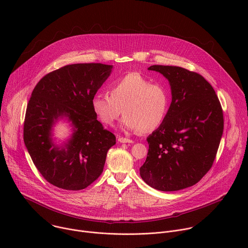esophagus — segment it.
<instances>
[{
    "label": "esophagus",
    "mask_w": 248,
    "mask_h": 248,
    "mask_svg": "<svg viewBox=\"0 0 248 248\" xmlns=\"http://www.w3.org/2000/svg\"><path fill=\"white\" fill-rule=\"evenodd\" d=\"M119 142L121 143H133V140L126 137H119Z\"/></svg>",
    "instance_id": "34e87169"
}]
</instances>
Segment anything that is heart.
I'll return each mask as SVG.
<instances>
[{
    "label": "heart",
    "mask_w": 248,
    "mask_h": 248,
    "mask_svg": "<svg viewBox=\"0 0 248 248\" xmlns=\"http://www.w3.org/2000/svg\"><path fill=\"white\" fill-rule=\"evenodd\" d=\"M170 97L168 89L138 73H129L114 80L109 95L97 93L92 97L91 107L98 120L111 125L124 115V128L149 133L159 128L169 113Z\"/></svg>",
    "instance_id": "heart-1"
}]
</instances>
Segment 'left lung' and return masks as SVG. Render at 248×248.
Masks as SVG:
<instances>
[{
    "instance_id": "obj_1",
    "label": "left lung",
    "mask_w": 248,
    "mask_h": 248,
    "mask_svg": "<svg viewBox=\"0 0 248 248\" xmlns=\"http://www.w3.org/2000/svg\"><path fill=\"white\" fill-rule=\"evenodd\" d=\"M170 82L171 103L163 124L147 137L140 175L161 191L197 184L216 158L224 130L222 106L212 85L199 74L172 65H151Z\"/></svg>"
}]
</instances>
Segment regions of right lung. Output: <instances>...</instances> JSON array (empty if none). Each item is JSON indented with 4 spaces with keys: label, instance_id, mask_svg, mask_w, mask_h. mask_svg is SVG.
<instances>
[{
    "label": "right lung",
    "instance_id": "obj_1",
    "mask_svg": "<svg viewBox=\"0 0 248 248\" xmlns=\"http://www.w3.org/2000/svg\"><path fill=\"white\" fill-rule=\"evenodd\" d=\"M103 63L67 64L43 77L28 101L23 140L39 172L51 185L65 190H80L103 171L108 150L116 136L97 121L92 97L112 72ZM66 116L74 133L63 147L51 141L52 124Z\"/></svg>",
    "mask_w": 248,
    "mask_h": 248
}]
</instances>
